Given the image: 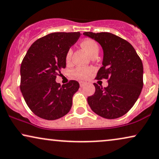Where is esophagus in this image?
<instances>
[{"instance_id": "34e87169", "label": "esophagus", "mask_w": 159, "mask_h": 159, "mask_svg": "<svg viewBox=\"0 0 159 159\" xmlns=\"http://www.w3.org/2000/svg\"><path fill=\"white\" fill-rule=\"evenodd\" d=\"M85 83H84V82H82V81H80V87H83L84 85H85Z\"/></svg>"}]
</instances>
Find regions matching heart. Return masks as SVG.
I'll list each match as a JSON object with an SVG mask.
<instances>
[{
  "label": "heart",
  "mask_w": 159,
  "mask_h": 159,
  "mask_svg": "<svg viewBox=\"0 0 159 159\" xmlns=\"http://www.w3.org/2000/svg\"><path fill=\"white\" fill-rule=\"evenodd\" d=\"M81 46L91 57L93 54L99 53V46H98L97 42L92 39H85V40L82 41ZM72 54H73V50H72V48H69L66 54V61L67 63H69L71 61ZM92 71H93V69L91 68L78 66L73 70L72 74L76 79L86 80L91 76Z\"/></svg>",
  "instance_id": "1"
}]
</instances>
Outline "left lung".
<instances>
[{"label":"left lung","mask_w":159,"mask_h":159,"mask_svg":"<svg viewBox=\"0 0 159 159\" xmlns=\"http://www.w3.org/2000/svg\"><path fill=\"white\" fill-rule=\"evenodd\" d=\"M102 47V66L97 80H107L106 88L95 86V93L88 97L92 111L105 119L122 116L134 105L143 88V64L130 43L109 32H84Z\"/></svg>","instance_id":"1"}]
</instances>
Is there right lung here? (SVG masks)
<instances>
[{"instance_id": "right-lung-1", "label": "right lung", "mask_w": 159, "mask_h": 159, "mask_svg": "<svg viewBox=\"0 0 159 159\" xmlns=\"http://www.w3.org/2000/svg\"><path fill=\"white\" fill-rule=\"evenodd\" d=\"M80 36L79 32L51 33L33 43L23 58L20 88L28 107L40 118L55 120L70 110L79 83L70 80L61 86L55 80L66 68L68 50Z\"/></svg>"}]
</instances>
